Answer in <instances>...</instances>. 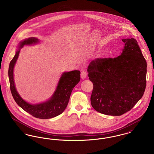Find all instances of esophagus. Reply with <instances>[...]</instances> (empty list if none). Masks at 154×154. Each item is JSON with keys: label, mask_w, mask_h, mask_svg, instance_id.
Instances as JSON below:
<instances>
[{"label": "esophagus", "mask_w": 154, "mask_h": 154, "mask_svg": "<svg viewBox=\"0 0 154 154\" xmlns=\"http://www.w3.org/2000/svg\"><path fill=\"white\" fill-rule=\"evenodd\" d=\"M87 73L86 72V71L85 70H82L81 73V78L82 79H85L86 77H87Z\"/></svg>", "instance_id": "34e87169"}]
</instances>
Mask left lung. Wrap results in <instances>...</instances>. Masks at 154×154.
Wrapping results in <instances>:
<instances>
[{"mask_svg":"<svg viewBox=\"0 0 154 154\" xmlns=\"http://www.w3.org/2000/svg\"><path fill=\"white\" fill-rule=\"evenodd\" d=\"M121 55L114 58H97L87 69L94 88L91 103L97 112L119 116L131 110L146 87V62L133 38L122 39Z\"/></svg>","mask_w":154,"mask_h":154,"instance_id":"left-lung-1","label":"left lung"}]
</instances>
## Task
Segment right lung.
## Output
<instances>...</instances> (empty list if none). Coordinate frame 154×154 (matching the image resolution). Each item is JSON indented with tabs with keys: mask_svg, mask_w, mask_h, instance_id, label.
<instances>
[{
	"mask_svg": "<svg viewBox=\"0 0 154 154\" xmlns=\"http://www.w3.org/2000/svg\"><path fill=\"white\" fill-rule=\"evenodd\" d=\"M39 40L36 37L24 39L18 44V50L11 60L8 68V77L11 94L15 102L22 109L35 117L50 119L62 114L68 104L74 87L80 80V71L73 70L63 73L59 80L57 88L51 97L47 101L38 104H30L24 100L18 93L14 80V68L18 58L20 49L24 45L36 44Z\"/></svg>",
	"mask_w": 154,
	"mask_h": 154,
	"instance_id": "right-lung-1",
	"label": "right lung"
}]
</instances>
